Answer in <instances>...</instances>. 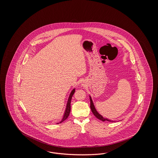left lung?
I'll return each mask as SVG.
<instances>
[{
	"instance_id": "8db88e82",
	"label": "left lung",
	"mask_w": 158,
	"mask_h": 158,
	"mask_svg": "<svg viewBox=\"0 0 158 158\" xmlns=\"http://www.w3.org/2000/svg\"><path fill=\"white\" fill-rule=\"evenodd\" d=\"M89 98H90V109H91V111H92V113L94 114V115L97 118H98V119L102 121H110V122H114V121L110 120H108V119H107V118H106L103 117L101 114H99L98 113V111H97V110H96V108H95V106H94V102H93V101H92V98H91V97H90V95H89Z\"/></svg>"
}]
</instances>
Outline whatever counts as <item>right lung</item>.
<instances>
[{
  "label": "right lung",
  "instance_id": "obj_1",
  "mask_svg": "<svg viewBox=\"0 0 158 158\" xmlns=\"http://www.w3.org/2000/svg\"><path fill=\"white\" fill-rule=\"evenodd\" d=\"M75 92V88H74L73 90H72V92H70L69 97L68 98V102H67V104H66V110H65V111H64V114H63V117L61 120L60 122V123L61 122L64 121L65 120H66L67 118L69 117V114H70V109H71V108H70V102H71V99H72V98Z\"/></svg>",
  "mask_w": 158,
  "mask_h": 158
}]
</instances>
